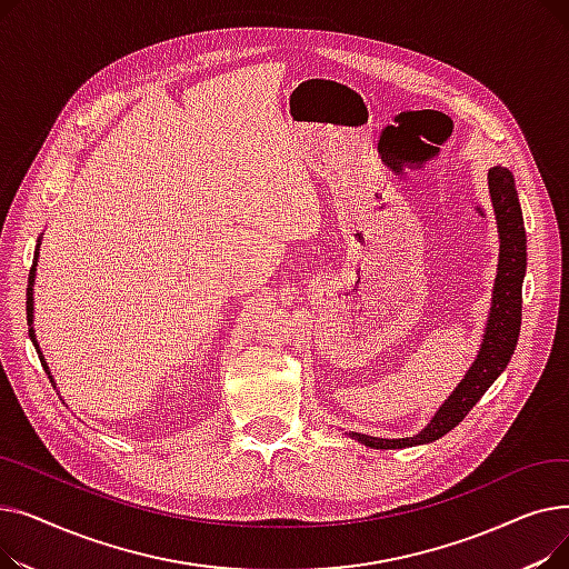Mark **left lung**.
<instances>
[{
  "label": "left lung",
  "instance_id": "1",
  "mask_svg": "<svg viewBox=\"0 0 569 569\" xmlns=\"http://www.w3.org/2000/svg\"><path fill=\"white\" fill-rule=\"evenodd\" d=\"M489 196L496 214L500 253L498 272L491 292V309L485 325V337L477 350L470 369L455 387V392L442 401L433 412L431 422L412 436L406 438H378L357 431H346L352 440L362 442L371 450H403V447L427 445L452 431L470 408L482 399V395L493 385V380L510 365L519 330H521V288L526 277V228L519 204V193L515 187V174L496 166L487 174Z\"/></svg>",
  "mask_w": 569,
  "mask_h": 569
}]
</instances>
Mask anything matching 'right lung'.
Here are the masks:
<instances>
[{"label": "right lung", "instance_id": "obj_1", "mask_svg": "<svg viewBox=\"0 0 569 569\" xmlns=\"http://www.w3.org/2000/svg\"><path fill=\"white\" fill-rule=\"evenodd\" d=\"M41 239H43V234L39 237L34 264H32V269H29V286H27V322H29V339H32V343H34V348H37V352H39V360H41L43 369L48 371V378L54 382V378L50 376V369H48L46 357H43V352H41V348H39V341H37V332H34V281H37V264H39V249H41Z\"/></svg>", "mask_w": 569, "mask_h": 569}]
</instances>
